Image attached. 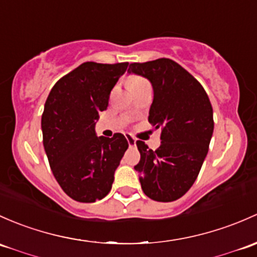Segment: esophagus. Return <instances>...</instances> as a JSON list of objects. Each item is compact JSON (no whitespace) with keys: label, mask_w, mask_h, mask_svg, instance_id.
<instances>
[{"label":"esophagus","mask_w":257,"mask_h":257,"mask_svg":"<svg viewBox=\"0 0 257 257\" xmlns=\"http://www.w3.org/2000/svg\"><path fill=\"white\" fill-rule=\"evenodd\" d=\"M126 142H128L129 147H131V148L136 147V144H137V139L134 137H132V136H126Z\"/></svg>","instance_id":"obj_1"}]
</instances>
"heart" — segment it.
Returning a JSON list of instances; mask_svg holds the SVG:
<instances>
[{"label":"heart","instance_id":"1","mask_svg":"<svg viewBox=\"0 0 257 257\" xmlns=\"http://www.w3.org/2000/svg\"><path fill=\"white\" fill-rule=\"evenodd\" d=\"M145 85H149V83H148L147 80H144L140 76H132L128 81V87L131 91L133 90V88L142 87V86H145Z\"/></svg>","mask_w":257,"mask_h":257}]
</instances>
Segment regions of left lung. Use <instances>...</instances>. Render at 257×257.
<instances>
[{
  "label": "left lung",
  "instance_id": "obj_1",
  "mask_svg": "<svg viewBox=\"0 0 257 257\" xmlns=\"http://www.w3.org/2000/svg\"><path fill=\"white\" fill-rule=\"evenodd\" d=\"M128 72L150 81L149 123L161 128L156 150L138 140L140 161L134 169L149 198L176 201L192 187L207 156L214 129L212 104L201 83L174 60L133 63Z\"/></svg>",
  "mask_w": 257,
  "mask_h": 257
}]
</instances>
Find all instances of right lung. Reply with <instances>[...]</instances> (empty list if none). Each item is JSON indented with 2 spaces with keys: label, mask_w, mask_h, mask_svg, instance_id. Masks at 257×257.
<instances>
[{
  "label": "right lung",
  "mask_w": 257,
  "mask_h": 257,
  "mask_svg": "<svg viewBox=\"0 0 257 257\" xmlns=\"http://www.w3.org/2000/svg\"><path fill=\"white\" fill-rule=\"evenodd\" d=\"M128 63L81 64L51 88L42 115L43 144L54 177L77 202L91 203L112 188L128 142L120 133L97 137L99 112Z\"/></svg>",
  "instance_id": "obj_1"
}]
</instances>
